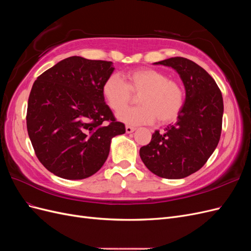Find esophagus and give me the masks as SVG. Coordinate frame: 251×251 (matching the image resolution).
<instances>
[{"label":"esophagus","mask_w":251,"mask_h":251,"mask_svg":"<svg viewBox=\"0 0 251 251\" xmlns=\"http://www.w3.org/2000/svg\"><path fill=\"white\" fill-rule=\"evenodd\" d=\"M135 130H136V127H133V126H126V133H133Z\"/></svg>","instance_id":"esophagus-1"}]
</instances>
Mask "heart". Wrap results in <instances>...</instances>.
<instances>
[{"mask_svg":"<svg viewBox=\"0 0 251 251\" xmlns=\"http://www.w3.org/2000/svg\"><path fill=\"white\" fill-rule=\"evenodd\" d=\"M125 81L114 73L104 80L102 96L111 110L117 112L130 101L131 94H140L141 105L117 113L121 123L130 126L153 124L158 118L161 124L175 120L183 108L184 94L176 81L165 73L151 68L128 71Z\"/></svg>","mask_w":251,"mask_h":251,"instance_id":"1","label":"heart"}]
</instances>
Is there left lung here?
<instances>
[{
  "mask_svg": "<svg viewBox=\"0 0 251 251\" xmlns=\"http://www.w3.org/2000/svg\"><path fill=\"white\" fill-rule=\"evenodd\" d=\"M155 64L178 72L185 87V101L177 123L163 132L155 131L139 155L157 176L185 178L199 171L218 146L224 110L222 93L215 79L193 60L177 56Z\"/></svg>",
  "mask_w": 251,
  "mask_h": 251,
  "instance_id": "8db88e82",
  "label": "left lung"
}]
</instances>
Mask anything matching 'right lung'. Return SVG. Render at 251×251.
<instances>
[{
	"mask_svg": "<svg viewBox=\"0 0 251 251\" xmlns=\"http://www.w3.org/2000/svg\"><path fill=\"white\" fill-rule=\"evenodd\" d=\"M112 62L71 56L34 81L28 100L27 131L35 155L64 179H85L107 160L111 139L126 133L102 96Z\"/></svg>",
	"mask_w": 251,
	"mask_h": 251,
	"instance_id": "1",
	"label": "right lung"
}]
</instances>
